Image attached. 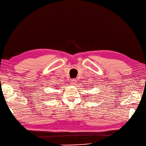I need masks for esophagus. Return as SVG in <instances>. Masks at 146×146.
<instances>
[{
  "label": "esophagus",
  "instance_id": "esophagus-1",
  "mask_svg": "<svg viewBox=\"0 0 146 146\" xmlns=\"http://www.w3.org/2000/svg\"><path fill=\"white\" fill-rule=\"evenodd\" d=\"M76 80H75V79H73L72 81V85H76Z\"/></svg>",
  "mask_w": 146,
  "mask_h": 146
}]
</instances>
